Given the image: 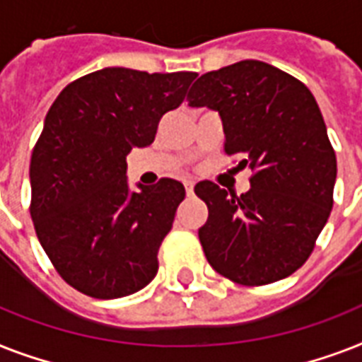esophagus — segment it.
I'll return each mask as SVG.
<instances>
[{
  "instance_id": "1",
  "label": "esophagus",
  "mask_w": 362,
  "mask_h": 362,
  "mask_svg": "<svg viewBox=\"0 0 362 362\" xmlns=\"http://www.w3.org/2000/svg\"><path fill=\"white\" fill-rule=\"evenodd\" d=\"M184 186H186V192L187 193H193V186H195V182H193V180H186V182H184Z\"/></svg>"
}]
</instances>
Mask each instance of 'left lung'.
<instances>
[{"instance_id": "1", "label": "left lung", "mask_w": 362, "mask_h": 362, "mask_svg": "<svg viewBox=\"0 0 362 362\" xmlns=\"http://www.w3.org/2000/svg\"><path fill=\"white\" fill-rule=\"evenodd\" d=\"M189 107L218 110L226 153L250 167V189L237 197L199 182L209 206L199 229L216 272L242 286L291 276L310 257L332 209L337 156L314 95L274 65L244 59L199 76Z\"/></svg>"}]
</instances>
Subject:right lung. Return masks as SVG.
Wrapping results in <instances>:
<instances>
[{"label":"right lung","instance_id":"1","mask_svg":"<svg viewBox=\"0 0 362 362\" xmlns=\"http://www.w3.org/2000/svg\"><path fill=\"white\" fill-rule=\"evenodd\" d=\"M195 76L105 67L67 84L48 110L31 153L30 214L42 250L76 291L127 297L158 274L159 246L186 189L161 178L131 192L125 156L152 144Z\"/></svg>","mask_w":362,"mask_h":362}]
</instances>
